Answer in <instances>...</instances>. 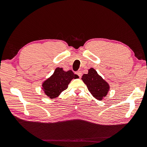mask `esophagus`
<instances>
[{
    "label": "esophagus",
    "mask_w": 147,
    "mask_h": 147,
    "mask_svg": "<svg viewBox=\"0 0 147 147\" xmlns=\"http://www.w3.org/2000/svg\"><path fill=\"white\" fill-rule=\"evenodd\" d=\"M76 74H78V75L79 76V78H81V77H82V73L81 71H76Z\"/></svg>",
    "instance_id": "34e87169"
}]
</instances>
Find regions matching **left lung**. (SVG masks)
<instances>
[{
    "instance_id": "left-lung-1",
    "label": "left lung",
    "mask_w": 147,
    "mask_h": 147,
    "mask_svg": "<svg viewBox=\"0 0 147 147\" xmlns=\"http://www.w3.org/2000/svg\"><path fill=\"white\" fill-rule=\"evenodd\" d=\"M82 80L94 98L101 101L108 94L110 86L93 68H90L88 74H84Z\"/></svg>"
}]
</instances>
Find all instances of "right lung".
<instances>
[{
  "label": "right lung",
  "instance_id": "obj_1",
  "mask_svg": "<svg viewBox=\"0 0 147 147\" xmlns=\"http://www.w3.org/2000/svg\"><path fill=\"white\" fill-rule=\"evenodd\" d=\"M79 77L71 70L64 71L62 68H57L53 74L42 84L45 94L51 99L58 97L62 92L67 89L72 79Z\"/></svg>",
  "mask_w": 147,
  "mask_h": 147
}]
</instances>
